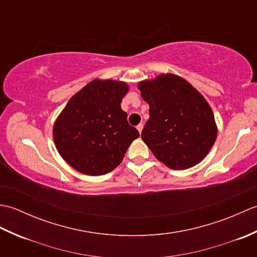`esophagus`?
Here are the masks:
<instances>
[{"label": "esophagus", "instance_id": "1", "mask_svg": "<svg viewBox=\"0 0 257 257\" xmlns=\"http://www.w3.org/2000/svg\"><path fill=\"white\" fill-rule=\"evenodd\" d=\"M137 129H138V132L141 134V132H143V129H144V124L143 123H139L137 125Z\"/></svg>", "mask_w": 257, "mask_h": 257}]
</instances>
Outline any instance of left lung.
Instances as JSON below:
<instances>
[{
  "mask_svg": "<svg viewBox=\"0 0 257 257\" xmlns=\"http://www.w3.org/2000/svg\"><path fill=\"white\" fill-rule=\"evenodd\" d=\"M150 117L141 133L158 160L173 170L198 165L214 145L217 128L205 98L187 80L162 74L138 84Z\"/></svg>",
  "mask_w": 257,
  "mask_h": 257,
  "instance_id": "1",
  "label": "left lung"
}]
</instances>
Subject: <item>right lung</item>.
<instances>
[{"label":"right lung","mask_w":257,"mask_h":257,"mask_svg":"<svg viewBox=\"0 0 257 257\" xmlns=\"http://www.w3.org/2000/svg\"><path fill=\"white\" fill-rule=\"evenodd\" d=\"M129 87L123 81L94 79L68 100L53 128L56 149L70 167L102 176L122 161L138 130L120 103Z\"/></svg>","instance_id":"obj_1"}]
</instances>
